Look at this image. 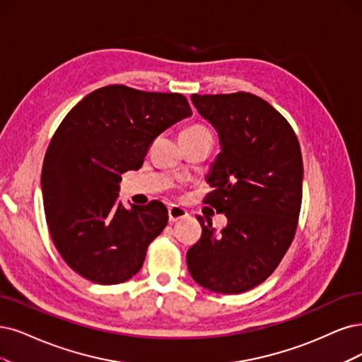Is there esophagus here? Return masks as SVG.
Here are the masks:
<instances>
[{
  "label": "esophagus",
  "instance_id": "1",
  "mask_svg": "<svg viewBox=\"0 0 362 362\" xmlns=\"http://www.w3.org/2000/svg\"><path fill=\"white\" fill-rule=\"evenodd\" d=\"M188 216V211H186L183 207L176 206V204H171L168 207V219L170 222H177L180 219H185Z\"/></svg>",
  "mask_w": 362,
  "mask_h": 362
}]
</instances>
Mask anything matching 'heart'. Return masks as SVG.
Segmentation results:
<instances>
[{
	"label": "heart",
	"instance_id": "b5f03b06",
	"mask_svg": "<svg viewBox=\"0 0 362 362\" xmlns=\"http://www.w3.org/2000/svg\"><path fill=\"white\" fill-rule=\"evenodd\" d=\"M198 134H210V131L203 127V125H192V127H188L186 129L182 131L180 137H185V136H198Z\"/></svg>",
	"mask_w": 362,
	"mask_h": 362
}]
</instances>
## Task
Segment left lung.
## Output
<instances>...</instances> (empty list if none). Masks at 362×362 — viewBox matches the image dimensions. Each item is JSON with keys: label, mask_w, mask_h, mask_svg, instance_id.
I'll list each match as a JSON object with an SVG mask.
<instances>
[{"label": "left lung", "mask_w": 362, "mask_h": 362, "mask_svg": "<svg viewBox=\"0 0 362 362\" xmlns=\"http://www.w3.org/2000/svg\"><path fill=\"white\" fill-rule=\"evenodd\" d=\"M198 113L215 127L221 153L207 182L204 203L225 213L216 233L210 219H197L202 238L186 253L195 282L218 293L258 286L285 257L303 198L298 139L273 105L249 92L191 97Z\"/></svg>", "instance_id": "8db88e82"}]
</instances>
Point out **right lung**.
Masks as SVG:
<instances>
[{"mask_svg": "<svg viewBox=\"0 0 362 362\" xmlns=\"http://www.w3.org/2000/svg\"><path fill=\"white\" fill-rule=\"evenodd\" d=\"M191 115L182 93L110 85L64 117L45 155L42 191L53 243L77 274L116 285L139 273L168 210L159 202L127 210L117 202L120 174L139 170L159 134Z\"/></svg>", "mask_w": 362, "mask_h": 362, "instance_id": "add662e5", "label": "right lung"}]
</instances>
